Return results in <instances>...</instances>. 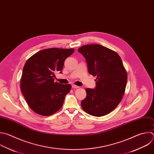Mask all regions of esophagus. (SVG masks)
Returning <instances> with one entry per match:
<instances>
[{
  "label": "esophagus",
  "instance_id": "obj_1",
  "mask_svg": "<svg viewBox=\"0 0 154 154\" xmlns=\"http://www.w3.org/2000/svg\"><path fill=\"white\" fill-rule=\"evenodd\" d=\"M72 88L73 89H77V88H80V87L78 86H77V85H72Z\"/></svg>",
  "mask_w": 154,
  "mask_h": 154
}]
</instances>
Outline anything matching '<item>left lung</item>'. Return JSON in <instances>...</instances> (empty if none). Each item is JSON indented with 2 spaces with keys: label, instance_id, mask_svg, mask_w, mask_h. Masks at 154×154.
<instances>
[{
  "label": "left lung",
  "instance_id": "8db88e82",
  "mask_svg": "<svg viewBox=\"0 0 154 154\" xmlns=\"http://www.w3.org/2000/svg\"><path fill=\"white\" fill-rule=\"evenodd\" d=\"M86 59L88 72L97 77L96 88H86L82 109L88 114L101 117L119 105L126 86L128 75L119 55L98 44L86 45L78 49Z\"/></svg>",
  "mask_w": 154,
  "mask_h": 154
}]
</instances>
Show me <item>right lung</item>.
<instances>
[{
    "label": "right lung",
    "mask_w": 154,
    "mask_h": 154,
    "mask_svg": "<svg viewBox=\"0 0 154 154\" xmlns=\"http://www.w3.org/2000/svg\"><path fill=\"white\" fill-rule=\"evenodd\" d=\"M74 52L73 48L45 49L26 62L20 79V88L28 106L36 114L49 116L62 107L71 85L54 82V73L62 72L65 59Z\"/></svg>",
    "instance_id": "add662e5"
}]
</instances>
